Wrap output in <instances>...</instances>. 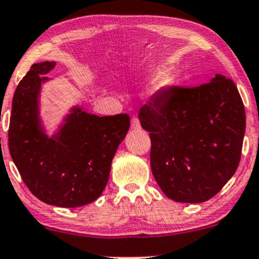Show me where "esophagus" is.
<instances>
[{"mask_svg":"<svg viewBox=\"0 0 259 259\" xmlns=\"http://www.w3.org/2000/svg\"><path fill=\"white\" fill-rule=\"evenodd\" d=\"M131 128H132L133 131L141 130V122H139L138 117H133L132 120H131Z\"/></svg>","mask_w":259,"mask_h":259,"instance_id":"1","label":"esophagus"}]
</instances>
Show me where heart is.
<instances>
[{
    "label": "heart",
    "mask_w": 259,
    "mask_h": 259,
    "mask_svg": "<svg viewBox=\"0 0 259 259\" xmlns=\"http://www.w3.org/2000/svg\"><path fill=\"white\" fill-rule=\"evenodd\" d=\"M173 84H175V80L171 75L166 74L163 76H161L159 82H157V86H156V91L157 92H165V91L169 90Z\"/></svg>",
    "instance_id": "heart-1"
}]
</instances>
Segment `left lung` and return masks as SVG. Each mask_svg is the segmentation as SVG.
I'll return each mask as SVG.
<instances>
[{"mask_svg": "<svg viewBox=\"0 0 259 259\" xmlns=\"http://www.w3.org/2000/svg\"><path fill=\"white\" fill-rule=\"evenodd\" d=\"M150 132V165L168 199L200 203L233 177L241 159L246 115L235 83L217 74L199 87H175L139 110Z\"/></svg>", "mask_w": 259, "mask_h": 259, "instance_id": "obj_1", "label": "left lung"}]
</instances>
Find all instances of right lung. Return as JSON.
Listing matches in <instances>:
<instances>
[{
  "mask_svg": "<svg viewBox=\"0 0 259 259\" xmlns=\"http://www.w3.org/2000/svg\"><path fill=\"white\" fill-rule=\"evenodd\" d=\"M56 62L32 64L15 90L8 147L24 183L38 200L80 207L105 189L111 161L130 128V116H98L74 105L52 136L39 115L41 87Z\"/></svg>",
  "mask_w": 259,
  "mask_h": 259,
  "instance_id": "obj_1",
  "label": "right lung"
}]
</instances>
